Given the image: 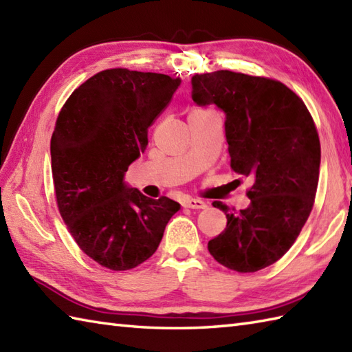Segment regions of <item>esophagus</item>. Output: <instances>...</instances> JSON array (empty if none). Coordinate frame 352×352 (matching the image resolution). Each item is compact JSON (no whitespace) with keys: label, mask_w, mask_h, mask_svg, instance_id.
<instances>
[{"label":"esophagus","mask_w":352,"mask_h":352,"mask_svg":"<svg viewBox=\"0 0 352 352\" xmlns=\"http://www.w3.org/2000/svg\"><path fill=\"white\" fill-rule=\"evenodd\" d=\"M183 207H186V208H206L207 207V204L204 203L203 199H198V198H186L184 201H183Z\"/></svg>","instance_id":"esophagus-1"}]
</instances>
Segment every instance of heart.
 Masks as SVG:
<instances>
[{
    "label": "heart",
    "mask_w": 352,
    "mask_h": 352,
    "mask_svg": "<svg viewBox=\"0 0 352 352\" xmlns=\"http://www.w3.org/2000/svg\"><path fill=\"white\" fill-rule=\"evenodd\" d=\"M192 113H208V111L204 110V109H197V110H193Z\"/></svg>",
    "instance_id": "b5f03b06"
}]
</instances>
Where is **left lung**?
Instances as JSON below:
<instances>
[{
    "mask_svg": "<svg viewBox=\"0 0 352 352\" xmlns=\"http://www.w3.org/2000/svg\"><path fill=\"white\" fill-rule=\"evenodd\" d=\"M192 100L226 113L230 166L250 177L243 210L214 201L227 228L208 242L214 260L236 272H257L286 254L315 204L320 144L315 121L294 91L266 77L214 71L192 77Z\"/></svg>",
    "mask_w": 352,
    "mask_h": 352,
    "instance_id": "left-lung-1",
    "label": "left lung"
}]
</instances>
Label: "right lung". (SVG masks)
<instances>
[{"instance_id": "right-lung-1", "label": "right lung", "mask_w": 352, "mask_h": 352, "mask_svg": "<svg viewBox=\"0 0 352 352\" xmlns=\"http://www.w3.org/2000/svg\"><path fill=\"white\" fill-rule=\"evenodd\" d=\"M180 83L164 74L106 69L80 85L57 116L51 170L58 212L80 250L110 271L151 257L180 210L175 201L151 199L124 183Z\"/></svg>"}]
</instances>
